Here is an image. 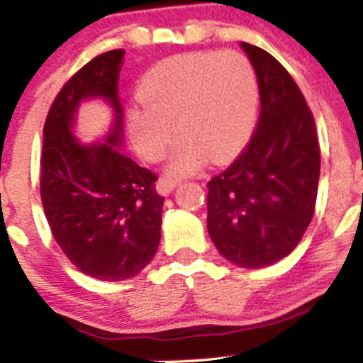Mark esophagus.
<instances>
[{"label":"esophagus","mask_w":363,"mask_h":363,"mask_svg":"<svg viewBox=\"0 0 363 363\" xmlns=\"http://www.w3.org/2000/svg\"><path fill=\"white\" fill-rule=\"evenodd\" d=\"M179 184L177 179H170V177H160L158 182H156V189H158L160 195L168 196L172 191H174L175 186Z\"/></svg>","instance_id":"obj_1"}]
</instances>
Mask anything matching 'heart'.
Returning <instances> with one entry per match:
<instances>
[{"mask_svg":"<svg viewBox=\"0 0 363 363\" xmlns=\"http://www.w3.org/2000/svg\"><path fill=\"white\" fill-rule=\"evenodd\" d=\"M142 108L126 116L135 151L147 161L164 156L172 126L179 137L167 172H199L207 158L223 163L250 137L258 108V82L239 52L179 54L155 65L137 89Z\"/></svg>","mask_w":363,"mask_h":363,"instance_id":"1","label":"heart"}]
</instances>
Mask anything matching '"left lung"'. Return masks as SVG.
<instances>
[{"label": "left lung", "mask_w": 363, "mask_h": 363, "mask_svg": "<svg viewBox=\"0 0 363 363\" xmlns=\"http://www.w3.org/2000/svg\"><path fill=\"white\" fill-rule=\"evenodd\" d=\"M256 72L259 119L250 144L207 182V230L219 255L242 269H263L290 255L316 205V124L283 65L240 43Z\"/></svg>", "instance_id": "obj_1"}]
</instances>
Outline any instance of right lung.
I'll list each match as a JSON object with an SVG mask.
<instances>
[{"label": "right lung", "instance_id": "add662e5", "mask_svg": "<svg viewBox=\"0 0 363 363\" xmlns=\"http://www.w3.org/2000/svg\"><path fill=\"white\" fill-rule=\"evenodd\" d=\"M123 49L100 54L65 84L43 126L40 161V195L54 239L80 272L100 281L137 276L161 239L158 177L123 152ZM89 99L113 108V124L105 139L86 145L72 130Z\"/></svg>", "mask_w": 363, "mask_h": 363}]
</instances>
